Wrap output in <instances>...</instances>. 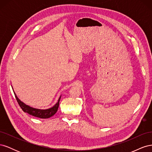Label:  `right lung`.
<instances>
[{"instance_id": "add662e5", "label": "right lung", "mask_w": 152, "mask_h": 152, "mask_svg": "<svg viewBox=\"0 0 152 152\" xmlns=\"http://www.w3.org/2000/svg\"><path fill=\"white\" fill-rule=\"evenodd\" d=\"M14 93H15V92H14ZM15 97H16L17 102H18V104H19L21 108L23 110V111L31 115H32V116L40 118H50V117L53 116L58 111L59 104V100H60V99H61V96H60L58 99V102H57V103L54 106H53L52 108H50L46 109V110H41V109L34 108L29 107V106H28V105L25 104L23 102H21V101L18 99V98L17 97V96L16 95L15 93Z\"/></svg>"}]
</instances>
